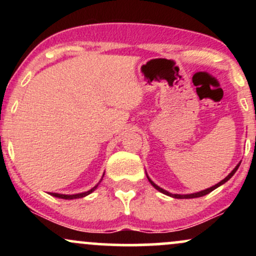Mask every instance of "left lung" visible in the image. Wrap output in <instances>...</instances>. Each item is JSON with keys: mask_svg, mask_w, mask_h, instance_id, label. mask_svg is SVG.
Segmentation results:
<instances>
[{"mask_svg": "<svg viewBox=\"0 0 256 256\" xmlns=\"http://www.w3.org/2000/svg\"><path fill=\"white\" fill-rule=\"evenodd\" d=\"M238 167H240V164L238 165H237L236 167H234V170H232V172L230 173V174L228 176V177H226L225 179H222V182H219L218 184H216L214 185V186H212V188H210V189H206V190H204V192H196V194H190V195H177V194H174V195H173V194H170L168 192H166V190H164V189H161L160 186H158L155 183H152V182L150 180V179H149V182H150V184L152 185V186L155 188V189L156 190H158V192H161L162 194H165V195H168V196H172V198H201V196H204V195H207V194H210V192H213L214 189H216V188L218 186H220V185H222L224 183H226V182L228 180V179H230L232 176L234 174V172L237 171V170H238Z\"/></svg>", "mask_w": 256, "mask_h": 256, "instance_id": "8db88e82", "label": "left lung"}]
</instances>
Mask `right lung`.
<instances>
[{
    "label": "right lung",
    "mask_w": 256,
    "mask_h": 256,
    "mask_svg": "<svg viewBox=\"0 0 256 256\" xmlns=\"http://www.w3.org/2000/svg\"><path fill=\"white\" fill-rule=\"evenodd\" d=\"M98 186V184L96 185V186H94L92 189L91 190H89V192H82V194H76V195H62V194H55V192H52L50 195H52V196H55V198H64V200H73V198H84V196H86V195H89L90 192H92L94 190L96 189V188Z\"/></svg>",
    "instance_id": "add662e5"
}]
</instances>
